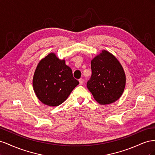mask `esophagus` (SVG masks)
<instances>
[{
	"label": "esophagus",
	"mask_w": 155,
	"mask_h": 155,
	"mask_svg": "<svg viewBox=\"0 0 155 155\" xmlns=\"http://www.w3.org/2000/svg\"><path fill=\"white\" fill-rule=\"evenodd\" d=\"M79 85H82L83 84V82H84L83 79H82V78L79 79Z\"/></svg>",
	"instance_id": "obj_1"
}]
</instances>
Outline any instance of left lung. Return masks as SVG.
<instances>
[{
    "label": "left lung",
    "mask_w": 155,
    "mask_h": 155,
    "mask_svg": "<svg viewBox=\"0 0 155 155\" xmlns=\"http://www.w3.org/2000/svg\"><path fill=\"white\" fill-rule=\"evenodd\" d=\"M92 76L87 83L94 98L101 105L118 100L124 91L126 76L115 56L105 50L91 60Z\"/></svg>",
    "instance_id": "obj_1"
}]
</instances>
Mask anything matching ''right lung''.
<instances>
[{"label": "right lung", "instance_id": "right-lung-1", "mask_svg": "<svg viewBox=\"0 0 155 155\" xmlns=\"http://www.w3.org/2000/svg\"><path fill=\"white\" fill-rule=\"evenodd\" d=\"M79 84L72 70L51 52L39 62L33 78V88L37 98L46 105L56 107L67 99Z\"/></svg>", "mask_w": 155, "mask_h": 155}]
</instances>
